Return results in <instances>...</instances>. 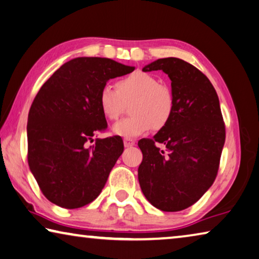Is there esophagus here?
Segmentation results:
<instances>
[{
	"label": "esophagus",
	"instance_id": "esophagus-1",
	"mask_svg": "<svg viewBox=\"0 0 259 259\" xmlns=\"http://www.w3.org/2000/svg\"><path fill=\"white\" fill-rule=\"evenodd\" d=\"M123 143H124L125 147H131V146L135 145V143H136V142H135V139H133V138H124Z\"/></svg>",
	"mask_w": 259,
	"mask_h": 259
}]
</instances>
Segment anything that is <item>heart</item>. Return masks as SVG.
Instances as JSON below:
<instances>
[{
    "label": "heart",
    "instance_id": "1",
    "mask_svg": "<svg viewBox=\"0 0 259 259\" xmlns=\"http://www.w3.org/2000/svg\"><path fill=\"white\" fill-rule=\"evenodd\" d=\"M129 101V112L133 115L114 124L113 133L117 136L133 138L142 136L152 128L163 129L174 115V93L149 72H131L116 81V90L106 84L98 94L99 108L109 121L118 118L124 102Z\"/></svg>",
    "mask_w": 259,
    "mask_h": 259
}]
</instances>
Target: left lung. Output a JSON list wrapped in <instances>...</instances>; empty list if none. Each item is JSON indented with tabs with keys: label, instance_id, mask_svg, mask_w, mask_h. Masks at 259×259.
<instances>
[{
	"label": "left lung",
	"instance_id": "8db88e82",
	"mask_svg": "<svg viewBox=\"0 0 259 259\" xmlns=\"http://www.w3.org/2000/svg\"><path fill=\"white\" fill-rule=\"evenodd\" d=\"M162 70L171 80L175 110L155 136L138 142L143 161L139 186L146 199L165 212L195 204L217 178L226 131L219 98L208 78L176 57L159 59L143 71ZM162 144V150L155 145Z\"/></svg>",
	"mask_w": 259,
	"mask_h": 259
}]
</instances>
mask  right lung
I'll return each mask as SVG.
<instances>
[{
  "label": "right lung",
  "mask_w": 259,
  "mask_h": 259,
  "mask_svg": "<svg viewBox=\"0 0 259 259\" xmlns=\"http://www.w3.org/2000/svg\"><path fill=\"white\" fill-rule=\"evenodd\" d=\"M134 70L105 57H76L41 86L28 112L27 161L49 202L78 208L100 195L124 146L120 136L88 145L107 129L98 94L109 79Z\"/></svg>",
  "instance_id": "1"
}]
</instances>
